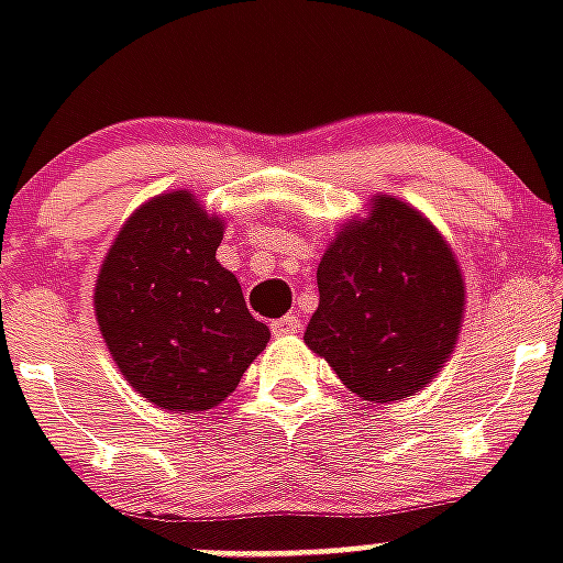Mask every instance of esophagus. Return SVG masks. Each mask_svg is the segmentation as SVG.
Segmentation results:
<instances>
[{
	"label": "esophagus",
	"instance_id": "34e87169",
	"mask_svg": "<svg viewBox=\"0 0 563 563\" xmlns=\"http://www.w3.org/2000/svg\"><path fill=\"white\" fill-rule=\"evenodd\" d=\"M300 318L298 316H283L277 321H272V333L274 335H295L300 333Z\"/></svg>",
	"mask_w": 563,
	"mask_h": 563
}]
</instances>
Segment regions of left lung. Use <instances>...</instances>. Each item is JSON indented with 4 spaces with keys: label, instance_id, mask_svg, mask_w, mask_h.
Here are the masks:
<instances>
[{
    "label": "left lung",
    "instance_id": "8db88e82",
    "mask_svg": "<svg viewBox=\"0 0 563 563\" xmlns=\"http://www.w3.org/2000/svg\"><path fill=\"white\" fill-rule=\"evenodd\" d=\"M318 309L303 342L353 394L411 397L444 368L464 312V280L435 224L391 195L347 221L318 263Z\"/></svg>",
    "mask_w": 563,
    "mask_h": 563
}]
</instances>
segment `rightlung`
I'll use <instances>...</instances> for the list:
<instances>
[{
    "instance_id": "right-lung-1",
    "label": "right lung",
    "mask_w": 563,
    "mask_h": 563,
    "mask_svg": "<svg viewBox=\"0 0 563 563\" xmlns=\"http://www.w3.org/2000/svg\"><path fill=\"white\" fill-rule=\"evenodd\" d=\"M224 219L187 189L145 201L96 280V318L134 391L169 411H207L236 391L272 339L216 247Z\"/></svg>"
}]
</instances>
